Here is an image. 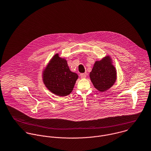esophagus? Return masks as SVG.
Instances as JSON below:
<instances>
[{
	"label": "esophagus",
	"mask_w": 151,
	"mask_h": 151,
	"mask_svg": "<svg viewBox=\"0 0 151 151\" xmlns=\"http://www.w3.org/2000/svg\"><path fill=\"white\" fill-rule=\"evenodd\" d=\"M86 75H87V74H86V73H81V74H80V77H81V78H85L86 77Z\"/></svg>",
	"instance_id": "34e87169"
}]
</instances>
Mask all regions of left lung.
<instances>
[{"instance_id": "1", "label": "left lung", "mask_w": 151, "mask_h": 151, "mask_svg": "<svg viewBox=\"0 0 151 151\" xmlns=\"http://www.w3.org/2000/svg\"><path fill=\"white\" fill-rule=\"evenodd\" d=\"M89 77L94 87L100 92H105L114 84L117 71L109 55L95 62Z\"/></svg>"}]
</instances>
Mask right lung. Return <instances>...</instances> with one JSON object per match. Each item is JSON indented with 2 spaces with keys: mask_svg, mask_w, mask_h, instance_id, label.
Wrapping results in <instances>:
<instances>
[{
  "mask_svg": "<svg viewBox=\"0 0 151 151\" xmlns=\"http://www.w3.org/2000/svg\"><path fill=\"white\" fill-rule=\"evenodd\" d=\"M78 78L77 74L70 71L67 60L55 54L42 71V80L51 92L59 96L68 95L73 90Z\"/></svg>",
  "mask_w": 151,
  "mask_h": 151,
  "instance_id": "obj_1",
  "label": "right lung"
}]
</instances>
